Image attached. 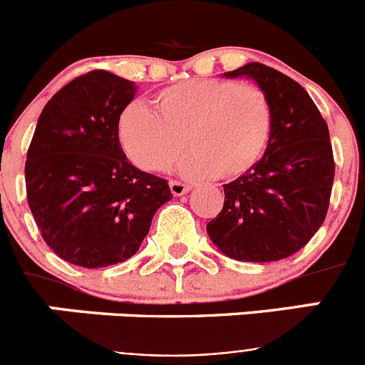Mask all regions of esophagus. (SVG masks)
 <instances>
[{
	"label": "esophagus",
	"mask_w": 365,
	"mask_h": 365,
	"mask_svg": "<svg viewBox=\"0 0 365 365\" xmlns=\"http://www.w3.org/2000/svg\"><path fill=\"white\" fill-rule=\"evenodd\" d=\"M190 188L192 186L190 185H185V182H179V180H170V190H172V193L175 195V197H180V195H185L186 192H190Z\"/></svg>",
	"instance_id": "esophagus-1"
}]
</instances>
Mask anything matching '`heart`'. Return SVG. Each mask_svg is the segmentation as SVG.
Listing matches in <instances>:
<instances>
[{"label":"heart","instance_id":"obj_1","mask_svg":"<svg viewBox=\"0 0 365 365\" xmlns=\"http://www.w3.org/2000/svg\"><path fill=\"white\" fill-rule=\"evenodd\" d=\"M125 106L118 138L131 163L159 172L175 159L182 137L192 146L175 168L190 179L247 173L265 151L272 109L257 86L228 78H192L173 83L151 98Z\"/></svg>","mask_w":365,"mask_h":365}]
</instances>
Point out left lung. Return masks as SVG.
<instances>
[{"mask_svg": "<svg viewBox=\"0 0 365 365\" xmlns=\"http://www.w3.org/2000/svg\"><path fill=\"white\" fill-rule=\"evenodd\" d=\"M250 76L272 109L265 155L245 175L225 185V205L206 225L228 257L252 263L285 259L324 225L334 180L327 122L309 93L287 74L247 63L225 73Z\"/></svg>", "mask_w": 365, "mask_h": 365, "instance_id": "obj_1", "label": "left lung"}]
</instances>
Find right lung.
<instances>
[{"label":"right lung","instance_id":"1","mask_svg":"<svg viewBox=\"0 0 365 365\" xmlns=\"http://www.w3.org/2000/svg\"><path fill=\"white\" fill-rule=\"evenodd\" d=\"M133 96L130 80L89 71L45 104L29 146L25 186L41 237L83 269L130 259L173 197L166 179L125 159L118 118Z\"/></svg>","mask_w":365,"mask_h":365}]
</instances>
